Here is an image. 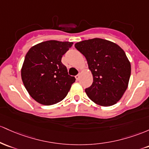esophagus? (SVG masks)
Returning <instances> with one entry per match:
<instances>
[{"instance_id": "obj_1", "label": "esophagus", "mask_w": 149, "mask_h": 149, "mask_svg": "<svg viewBox=\"0 0 149 149\" xmlns=\"http://www.w3.org/2000/svg\"><path fill=\"white\" fill-rule=\"evenodd\" d=\"M75 78H76L77 80H79L80 78V73L79 74H78L77 75H76V76H75Z\"/></svg>"}]
</instances>
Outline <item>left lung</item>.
I'll return each mask as SVG.
<instances>
[{
    "instance_id": "obj_1",
    "label": "left lung",
    "mask_w": 149,
    "mask_h": 149,
    "mask_svg": "<svg viewBox=\"0 0 149 149\" xmlns=\"http://www.w3.org/2000/svg\"><path fill=\"white\" fill-rule=\"evenodd\" d=\"M87 61L93 81L85 89L88 98L101 106L118 103L128 87L131 64L125 51L116 43L94 38L75 43Z\"/></svg>"
}]
</instances>
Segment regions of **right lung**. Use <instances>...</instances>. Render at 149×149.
<instances>
[{"label":"right lung","mask_w":149,"mask_h":149,"mask_svg":"<svg viewBox=\"0 0 149 149\" xmlns=\"http://www.w3.org/2000/svg\"><path fill=\"white\" fill-rule=\"evenodd\" d=\"M72 44L50 40L35 45L26 53L21 69L22 80L36 102L50 106L68 95L76 79L68 74L61 59Z\"/></svg>","instance_id":"obj_1"}]
</instances>
